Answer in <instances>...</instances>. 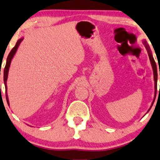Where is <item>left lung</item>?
I'll return each mask as SVG.
<instances>
[{"mask_svg": "<svg viewBox=\"0 0 160 160\" xmlns=\"http://www.w3.org/2000/svg\"><path fill=\"white\" fill-rule=\"evenodd\" d=\"M142 43H143L144 46L146 47V48L147 52H148V55L149 59H150L151 67H152V69H153V79H154V89H155V91H154V98H153V102H152V103H151L150 108H149V109L148 110V112H147V113H148V112H149V110H150V109H151V107H152V106H153V102H154V101H155V98H156V95H157V68L156 62H155L154 59H153V57L152 52H151L150 47H149L148 44V43H147L146 40H144V39H143V40H142ZM159 74H160V72H159Z\"/></svg>", "mask_w": 160, "mask_h": 160, "instance_id": "left-lung-1", "label": "left lung"}]
</instances>
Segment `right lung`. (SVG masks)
I'll return each instance as SVG.
<instances>
[{"label":"right lung","mask_w":160,"mask_h":160,"mask_svg":"<svg viewBox=\"0 0 160 160\" xmlns=\"http://www.w3.org/2000/svg\"><path fill=\"white\" fill-rule=\"evenodd\" d=\"M23 40V37L19 39L17 42L15 46H14L13 48L12 49V51H10V53L8 55L7 59V63H6V66L5 68H4L3 70V82H4V85H5V88H6V98H7V101L8 105L9 106V98H8V95H7V78H8V74H9V68H10V65H11L12 60L13 59L14 54H15L17 51H18V47L20 43H21L22 41Z\"/></svg>","instance_id":"right-lung-1"}]
</instances>
